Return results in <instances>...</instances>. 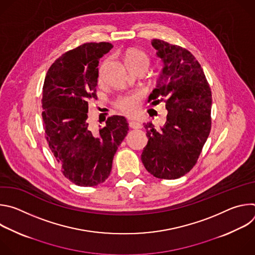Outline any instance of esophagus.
Segmentation results:
<instances>
[{"label":"esophagus","mask_w":255,"mask_h":255,"mask_svg":"<svg viewBox=\"0 0 255 255\" xmlns=\"http://www.w3.org/2000/svg\"><path fill=\"white\" fill-rule=\"evenodd\" d=\"M129 127L132 129H140L142 125L136 121H129Z\"/></svg>","instance_id":"1"}]
</instances>
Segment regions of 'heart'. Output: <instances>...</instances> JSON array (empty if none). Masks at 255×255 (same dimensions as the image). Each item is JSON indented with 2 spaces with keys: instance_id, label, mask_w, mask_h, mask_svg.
<instances>
[{
  "instance_id": "heart-1",
  "label": "heart",
  "mask_w": 255,
  "mask_h": 255,
  "mask_svg": "<svg viewBox=\"0 0 255 255\" xmlns=\"http://www.w3.org/2000/svg\"><path fill=\"white\" fill-rule=\"evenodd\" d=\"M124 60H125V64H126L127 68L130 71L137 69V68H143L145 70H147L149 63H150L149 56L139 49L128 50L124 56ZM103 69H104V64L99 69V80L100 81L102 80V77H103ZM139 100H140V95L138 93L129 94V95L119 97L115 102V106L117 107L118 110H120L123 114L132 116L138 110Z\"/></svg>"
}]
</instances>
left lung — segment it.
Returning a JSON list of instances; mask_svg holds the SVG:
<instances>
[{
	"label": "left lung",
	"instance_id": "left-lung-1",
	"mask_svg": "<svg viewBox=\"0 0 255 255\" xmlns=\"http://www.w3.org/2000/svg\"><path fill=\"white\" fill-rule=\"evenodd\" d=\"M151 44L162 69L148 102L164 101L167 115L160 129L144 124L148 142L141 160L153 176L175 179L194 167L210 134L212 93L201 64L189 50L159 39Z\"/></svg>",
	"mask_w": 255,
	"mask_h": 255
}]
</instances>
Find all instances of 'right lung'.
Here are the masks:
<instances>
[{
  "label": "right lung",
  "mask_w": 255,
  "mask_h": 255,
  "mask_svg": "<svg viewBox=\"0 0 255 255\" xmlns=\"http://www.w3.org/2000/svg\"><path fill=\"white\" fill-rule=\"evenodd\" d=\"M111 48L109 42L80 45L57 58L44 80L45 138L63 175L81 187H95L108 178L129 130L123 116L109 117L97 132L88 118V102L97 100L99 60Z\"/></svg>",
  "instance_id": "obj_1"
}]
</instances>
